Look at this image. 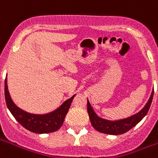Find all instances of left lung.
I'll list each match as a JSON object with an SVG mask.
<instances>
[{"mask_svg": "<svg viewBox=\"0 0 158 158\" xmlns=\"http://www.w3.org/2000/svg\"><path fill=\"white\" fill-rule=\"evenodd\" d=\"M153 93H154V89L151 94V96L146 104V106H144L139 113H137L131 117H129L127 118L115 120V121L106 120V119L102 118L99 116H97V114L93 110L89 101H87V111H88L89 120L93 128L101 133L106 134V135H122L129 131V129H131L138 123L140 122L143 118L147 114L152 102Z\"/></svg>", "mask_w": 158, "mask_h": 158, "instance_id": "obj_1", "label": "left lung"}]
</instances>
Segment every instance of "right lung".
Returning a JSON list of instances; mask_svg holds the SVG:
<instances>
[{
  "label": "right lung",
  "mask_w": 158,
  "mask_h": 158,
  "mask_svg": "<svg viewBox=\"0 0 158 158\" xmlns=\"http://www.w3.org/2000/svg\"><path fill=\"white\" fill-rule=\"evenodd\" d=\"M75 96V95H74ZM74 96L62 103L57 109L46 114H32L23 111L12 102L5 79V99L6 106L16 120L26 129L36 134H47L58 130L64 122Z\"/></svg>",
  "instance_id": "add662e5"
}]
</instances>
